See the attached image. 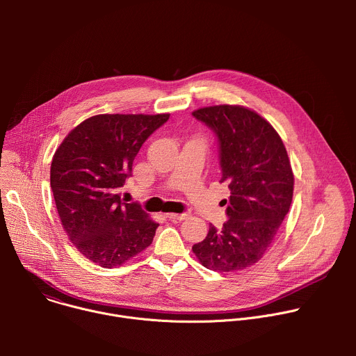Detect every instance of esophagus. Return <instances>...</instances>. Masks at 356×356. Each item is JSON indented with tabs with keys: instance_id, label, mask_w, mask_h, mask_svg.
Wrapping results in <instances>:
<instances>
[{
	"instance_id": "esophagus-1",
	"label": "esophagus",
	"mask_w": 356,
	"mask_h": 356,
	"mask_svg": "<svg viewBox=\"0 0 356 356\" xmlns=\"http://www.w3.org/2000/svg\"><path fill=\"white\" fill-rule=\"evenodd\" d=\"M166 217H168L169 220H172V221H183V220H186V218L188 217V214H186V213H183V214L169 213V214H166Z\"/></svg>"
}]
</instances>
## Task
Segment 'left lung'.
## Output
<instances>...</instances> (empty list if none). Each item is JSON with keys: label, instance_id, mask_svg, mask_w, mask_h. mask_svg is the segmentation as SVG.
Masks as SVG:
<instances>
[{"label": "left lung", "instance_id": "obj_1", "mask_svg": "<svg viewBox=\"0 0 356 356\" xmlns=\"http://www.w3.org/2000/svg\"><path fill=\"white\" fill-rule=\"evenodd\" d=\"M193 117L217 135L221 183L231 190L228 221L221 229L210 225L193 252L216 272L246 269L270 248L291 204L294 176L286 147L265 118L241 106L204 107Z\"/></svg>", "mask_w": 356, "mask_h": 356}]
</instances>
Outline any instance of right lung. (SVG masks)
<instances>
[{
	"instance_id": "add662e5",
	"label": "right lung",
	"mask_w": 356,
	"mask_h": 356,
	"mask_svg": "<svg viewBox=\"0 0 356 356\" xmlns=\"http://www.w3.org/2000/svg\"><path fill=\"white\" fill-rule=\"evenodd\" d=\"M169 115H94L55 152L50 187L63 229L81 255L101 268L125 264L154 241L159 224L136 202H122L120 187L143 142Z\"/></svg>"
}]
</instances>
